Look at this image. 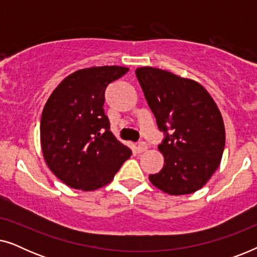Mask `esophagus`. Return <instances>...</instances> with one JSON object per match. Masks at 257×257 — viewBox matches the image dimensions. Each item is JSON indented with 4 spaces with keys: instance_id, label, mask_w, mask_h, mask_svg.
Listing matches in <instances>:
<instances>
[{
    "instance_id": "esophagus-1",
    "label": "esophagus",
    "mask_w": 257,
    "mask_h": 257,
    "mask_svg": "<svg viewBox=\"0 0 257 257\" xmlns=\"http://www.w3.org/2000/svg\"><path fill=\"white\" fill-rule=\"evenodd\" d=\"M136 150H137V152H138V153L145 152V151L147 150V144L145 142H140L138 145H137Z\"/></svg>"
}]
</instances>
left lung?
<instances>
[{"label": "left lung", "mask_w": 257, "mask_h": 257, "mask_svg": "<svg viewBox=\"0 0 257 257\" xmlns=\"http://www.w3.org/2000/svg\"><path fill=\"white\" fill-rule=\"evenodd\" d=\"M137 78L165 138L164 167L150 181L171 195L194 193L219 167L226 143L222 115L205 87L165 70L143 66Z\"/></svg>", "instance_id": "8db88e82"}]
</instances>
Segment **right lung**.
Listing matches in <instances>:
<instances>
[{"label": "right lung", "instance_id": "obj_1", "mask_svg": "<svg viewBox=\"0 0 257 257\" xmlns=\"http://www.w3.org/2000/svg\"><path fill=\"white\" fill-rule=\"evenodd\" d=\"M127 71L115 65L78 70L49 97L41 118V146L48 167L69 187H103L131 157V150L112 135L103 108L108 84Z\"/></svg>", "mask_w": 257, "mask_h": 257}]
</instances>
